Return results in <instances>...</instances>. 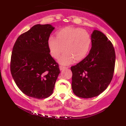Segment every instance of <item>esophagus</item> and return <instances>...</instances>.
<instances>
[{"label":"esophagus","mask_w":126,"mask_h":126,"mask_svg":"<svg viewBox=\"0 0 126 126\" xmlns=\"http://www.w3.org/2000/svg\"><path fill=\"white\" fill-rule=\"evenodd\" d=\"M66 67H64V66H59V69H60V70H64V69H66Z\"/></svg>","instance_id":"34e87169"}]
</instances>
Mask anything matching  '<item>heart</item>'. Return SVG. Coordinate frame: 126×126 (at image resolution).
I'll return each mask as SVG.
<instances>
[{
	"instance_id": "1",
	"label": "heart",
	"mask_w": 126,
	"mask_h": 126,
	"mask_svg": "<svg viewBox=\"0 0 126 126\" xmlns=\"http://www.w3.org/2000/svg\"><path fill=\"white\" fill-rule=\"evenodd\" d=\"M56 37H50L48 47L51 56L59 59V63L68 65L74 61H80L86 57L90 50L92 39L87 31L79 28L67 27L59 30Z\"/></svg>"
}]
</instances>
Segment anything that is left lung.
Listing matches in <instances>:
<instances>
[{
  "label": "left lung",
  "mask_w": 126,
  "mask_h": 126,
  "mask_svg": "<svg viewBox=\"0 0 126 126\" xmlns=\"http://www.w3.org/2000/svg\"><path fill=\"white\" fill-rule=\"evenodd\" d=\"M91 39L89 54L71 67L72 90L83 98L95 97L104 92L112 80L115 67V50L107 37L94 30Z\"/></svg>",
  "instance_id": "8db88e82"
}]
</instances>
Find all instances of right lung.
I'll use <instances>...</instances> for the list:
<instances>
[{
  "label": "right lung",
  "mask_w": 126,
  "mask_h": 126,
  "mask_svg": "<svg viewBox=\"0 0 126 126\" xmlns=\"http://www.w3.org/2000/svg\"><path fill=\"white\" fill-rule=\"evenodd\" d=\"M54 29L50 24L33 26L18 37L13 47L11 74L19 89L30 97L50 96L60 72L48 47Z\"/></svg>",
  "instance_id": "obj_1"
}]
</instances>
